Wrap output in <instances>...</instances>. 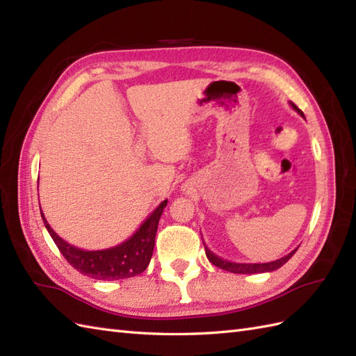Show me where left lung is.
I'll list each match as a JSON object with an SVG mask.
<instances>
[{
	"instance_id": "obj_1",
	"label": "left lung",
	"mask_w": 356,
	"mask_h": 356,
	"mask_svg": "<svg viewBox=\"0 0 356 356\" xmlns=\"http://www.w3.org/2000/svg\"><path fill=\"white\" fill-rule=\"evenodd\" d=\"M291 105L300 113L301 116L305 118L303 111H300L297 105L292 104V102H291ZM297 249H293L292 252H289L287 255L282 257V259H278L275 261H270V263H234V261H228V260H223V259H220V257H217L216 254L211 252L207 246H205V252H207L208 260L213 263V264H216L217 268H220V269L234 272V274H261V272H270V270H275L278 268H282L283 264L287 260H289L295 252H297Z\"/></svg>"
}]
</instances>
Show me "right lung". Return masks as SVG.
Segmentation results:
<instances>
[{
  "instance_id": "right-lung-1",
  "label": "right lung",
  "mask_w": 356,
  "mask_h": 356,
  "mask_svg": "<svg viewBox=\"0 0 356 356\" xmlns=\"http://www.w3.org/2000/svg\"><path fill=\"white\" fill-rule=\"evenodd\" d=\"M166 202L168 200H163L127 241L102 251H84L67 243L50 228L42 213L41 217L55 245L74 269L87 277L110 282L139 275L147 269L153 255L159 218L163 213Z\"/></svg>"
}]
</instances>
